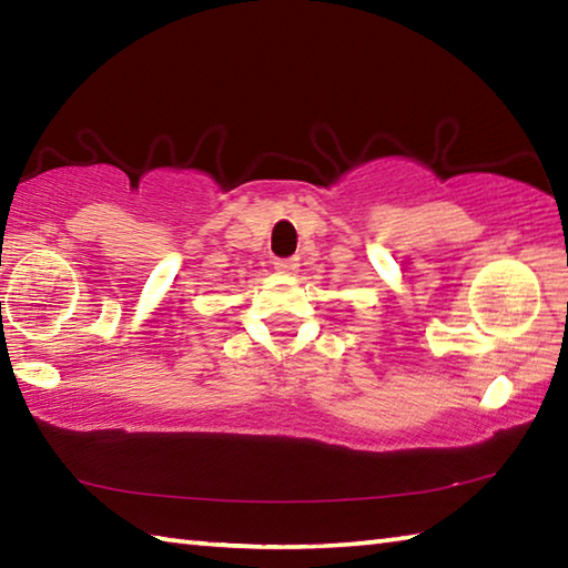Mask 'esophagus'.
I'll return each instance as SVG.
<instances>
[{"label":"esophagus","mask_w":568,"mask_h":568,"mask_svg":"<svg viewBox=\"0 0 568 568\" xmlns=\"http://www.w3.org/2000/svg\"><path fill=\"white\" fill-rule=\"evenodd\" d=\"M277 273H295L297 271V257H277V261L273 263Z\"/></svg>","instance_id":"1"}]
</instances>
